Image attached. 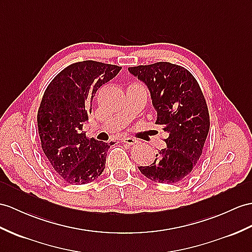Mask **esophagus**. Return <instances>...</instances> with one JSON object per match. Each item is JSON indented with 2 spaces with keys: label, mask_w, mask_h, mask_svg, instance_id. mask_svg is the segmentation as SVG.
I'll use <instances>...</instances> for the list:
<instances>
[{
  "label": "esophagus",
  "mask_w": 252,
  "mask_h": 252,
  "mask_svg": "<svg viewBox=\"0 0 252 252\" xmlns=\"http://www.w3.org/2000/svg\"><path fill=\"white\" fill-rule=\"evenodd\" d=\"M123 142H124L127 145H134V144L138 143V140L129 137V138H124V139H123Z\"/></svg>",
  "instance_id": "obj_1"
}]
</instances>
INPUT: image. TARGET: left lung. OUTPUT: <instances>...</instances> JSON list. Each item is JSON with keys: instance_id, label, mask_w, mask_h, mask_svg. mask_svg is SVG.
Masks as SVG:
<instances>
[{"instance_id": "obj_1", "label": "left lung", "mask_w": 252, "mask_h": 252, "mask_svg": "<svg viewBox=\"0 0 252 252\" xmlns=\"http://www.w3.org/2000/svg\"><path fill=\"white\" fill-rule=\"evenodd\" d=\"M151 92L156 124L168 132L165 149L152 164L139 167L153 182L179 184L191 173L203 152L210 130V113L202 90L191 72L169 62L129 67Z\"/></svg>"}]
</instances>
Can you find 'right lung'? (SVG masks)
I'll return each mask as SVG.
<instances>
[{
  "label": "right lung",
  "instance_id": "right-lung-1",
  "mask_svg": "<svg viewBox=\"0 0 252 252\" xmlns=\"http://www.w3.org/2000/svg\"><path fill=\"white\" fill-rule=\"evenodd\" d=\"M121 69L96 61L73 63L53 78L42 96L37 112L41 149L55 174L71 185L93 182L105 169L113 143L89 139L82 128L96 92Z\"/></svg>",
  "mask_w": 252,
  "mask_h": 252
}]
</instances>
